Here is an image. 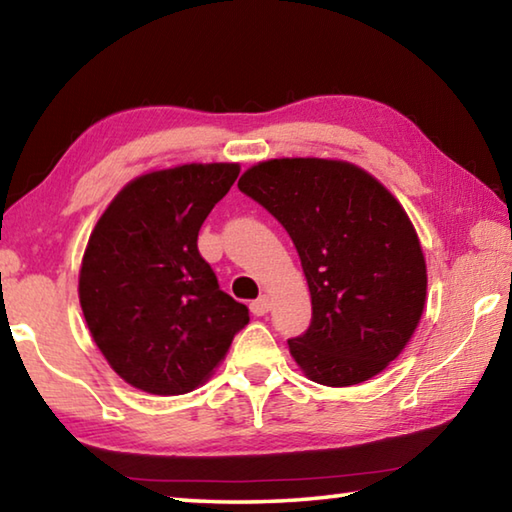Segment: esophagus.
Wrapping results in <instances>:
<instances>
[{
	"label": "esophagus",
	"instance_id": "1",
	"mask_svg": "<svg viewBox=\"0 0 512 512\" xmlns=\"http://www.w3.org/2000/svg\"><path fill=\"white\" fill-rule=\"evenodd\" d=\"M250 311H253L255 316H266L268 311H271V298L268 296H262L250 302Z\"/></svg>",
	"mask_w": 512,
	"mask_h": 512
}]
</instances>
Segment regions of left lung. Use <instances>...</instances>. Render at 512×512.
Listing matches in <instances>:
<instances>
[{
  "label": "left lung",
  "mask_w": 512,
  "mask_h": 512,
  "mask_svg": "<svg viewBox=\"0 0 512 512\" xmlns=\"http://www.w3.org/2000/svg\"><path fill=\"white\" fill-rule=\"evenodd\" d=\"M239 189L282 223L300 255L311 323L289 339L298 366L325 386L379 375L409 343L427 298V266L404 207L341 160L259 162Z\"/></svg>",
  "instance_id": "1"
}]
</instances>
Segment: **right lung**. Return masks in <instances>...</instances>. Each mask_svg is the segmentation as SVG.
I'll return each instance as SVG.
<instances>
[{"label": "right lung", "mask_w": 512, "mask_h": 512, "mask_svg": "<svg viewBox=\"0 0 512 512\" xmlns=\"http://www.w3.org/2000/svg\"><path fill=\"white\" fill-rule=\"evenodd\" d=\"M237 176L225 162L144 173L94 225L79 277L85 323L110 368L144 393L194 391L248 325V307L198 253V230Z\"/></svg>", "instance_id": "add662e5"}]
</instances>
